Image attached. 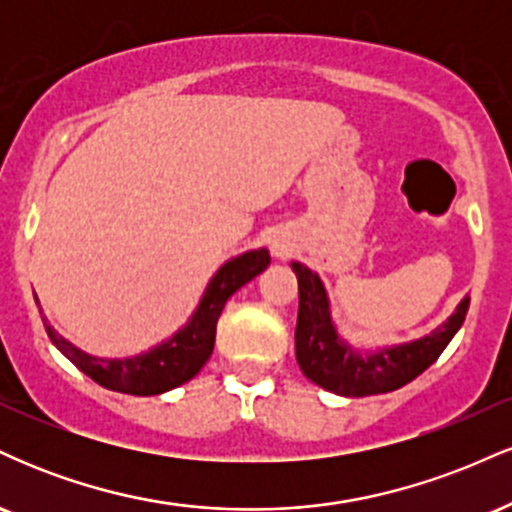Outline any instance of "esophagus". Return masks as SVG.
Instances as JSON below:
<instances>
[{"instance_id":"1","label":"esophagus","mask_w":512,"mask_h":512,"mask_svg":"<svg viewBox=\"0 0 512 512\" xmlns=\"http://www.w3.org/2000/svg\"><path fill=\"white\" fill-rule=\"evenodd\" d=\"M281 250H284V248H281V245H274V252H276V255H281Z\"/></svg>"}]
</instances>
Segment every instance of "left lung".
Instances as JSON below:
<instances>
[{"instance_id":"8db88e82","label":"left lung","mask_w":512,"mask_h":512,"mask_svg":"<svg viewBox=\"0 0 512 512\" xmlns=\"http://www.w3.org/2000/svg\"><path fill=\"white\" fill-rule=\"evenodd\" d=\"M291 269L298 279L296 361L305 378L342 397L380 395L411 383L443 354L469 310V296H464L455 313L424 337L358 349L334 325L330 293L317 272L301 262H291Z\"/></svg>"}]
</instances>
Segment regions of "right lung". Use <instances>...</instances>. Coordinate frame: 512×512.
<instances>
[{
    "label": "right lung",
    "mask_w": 512,
    "mask_h": 512,
    "mask_svg": "<svg viewBox=\"0 0 512 512\" xmlns=\"http://www.w3.org/2000/svg\"><path fill=\"white\" fill-rule=\"evenodd\" d=\"M269 262H272V257H269L267 248L240 252V255L223 262L209 279L207 289H204L197 308L187 317L185 325L170 334L168 339H163L161 344L139 351L134 356L105 358L88 354L69 339H64L50 325L48 317H43L45 332H48L50 342L98 385L113 392H122V395H163V392L175 390V387L192 380L202 370L211 351H214L216 322H219L223 305L240 286L262 274L269 267ZM35 303H38V298H35Z\"/></svg>",
    "instance_id": "add662e5"
}]
</instances>
